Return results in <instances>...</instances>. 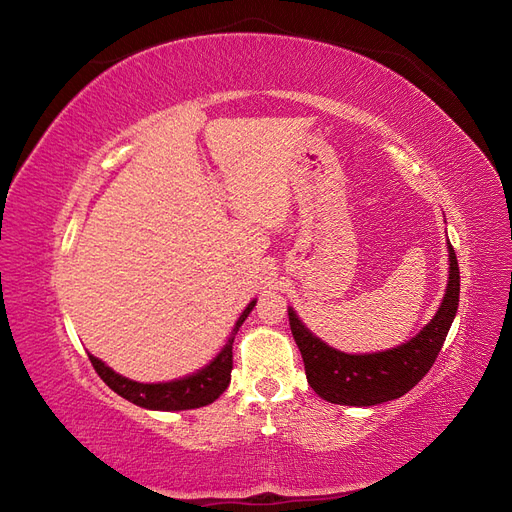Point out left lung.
Masks as SVG:
<instances>
[{
  "label": "left lung",
  "instance_id": "obj_1",
  "mask_svg": "<svg viewBox=\"0 0 512 512\" xmlns=\"http://www.w3.org/2000/svg\"><path fill=\"white\" fill-rule=\"evenodd\" d=\"M457 307L459 265L453 245L448 243V284L442 303L436 316L406 344L382 352L350 354L322 342L305 327L292 307H288V320L303 356L309 386L329 404L367 408L406 395L423 380L442 350Z\"/></svg>",
  "mask_w": 512,
  "mask_h": 512
}]
</instances>
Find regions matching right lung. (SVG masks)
<instances>
[{
  "mask_svg": "<svg viewBox=\"0 0 512 512\" xmlns=\"http://www.w3.org/2000/svg\"><path fill=\"white\" fill-rule=\"evenodd\" d=\"M254 305H256V299L247 303V307L237 318L235 327H232L222 350L215 354L205 367H200L194 371V374H188L183 378L170 380V382H136L117 374L115 369L108 367L91 352H87L89 361L98 371V376L106 382L108 389H113L117 395H121L123 399H128L141 408L160 410V412H179V410L209 406L226 391V386L230 384L232 342H235L239 327L245 322V318L250 316Z\"/></svg>",
  "mask_w": 512,
  "mask_h": 512,
  "instance_id": "add662e5",
  "label": "right lung"
}]
</instances>
